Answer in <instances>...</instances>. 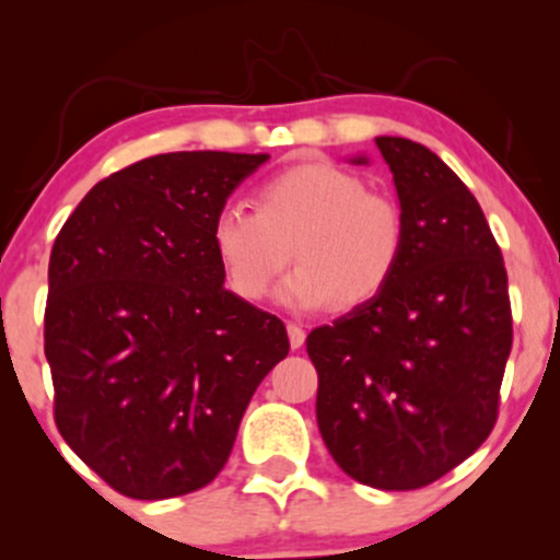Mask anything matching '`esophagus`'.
Instances as JSON below:
<instances>
[{"label":"esophagus","instance_id":"esophagus-1","mask_svg":"<svg viewBox=\"0 0 560 560\" xmlns=\"http://www.w3.org/2000/svg\"><path fill=\"white\" fill-rule=\"evenodd\" d=\"M287 334H289V345H292V350H300V347L305 345V331H302V326L287 324Z\"/></svg>","mask_w":560,"mask_h":560}]
</instances>
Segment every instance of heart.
<instances>
[{
    "label": "heart",
    "instance_id": "heart-1",
    "mask_svg": "<svg viewBox=\"0 0 560 560\" xmlns=\"http://www.w3.org/2000/svg\"><path fill=\"white\" fill-rule=\"evenodd\" d=\"M255 208L226 205L210 242L231 292L258 302L289 260L300 268L281 287L294 311H352L384 292L405 253V213L387 191L324 160L287 165L255 191Z\"/></svg>",
    "mask_w": 560,
    "mask_h": 560
}]
</instances>
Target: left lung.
Listing matches in <instances>:
<instances>
[{
  "mask_svg": "<svg viewBox=\"0 0 560 560\" xmlns=\"http://www.w3.org/2000/svg\"><path fill=\"white\" fill-rule=\"evenodd\" d=\"M405 213L389 284L307 334L316 419L347 477L421 490L492 432L513 345L503 253L477 197L419 141L378 137Z\"/></svg>",
  "mask_w": 560,
  "mask_h": 560,
  "instance_id": "left-lung-1",
  "label": "left lung"
}]
</instances>
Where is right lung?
<instances>
[{"instance_id":"right-lung-1","label":"right lung","mask_w":560,"mask_h":560,"mask_svg":"<svg viewBox=\"0 0 560 560\" xmlns=\"http://www.w3.org/2000/svg\"><path fill=\"white\" fill-rule=\"evenodd\" d=\"M268 155L168 152L102 178L49 255L55 423L115 492L165 500L226 466L284 324L223 287L210 229Z\"/></svg>"}]
</instances>
